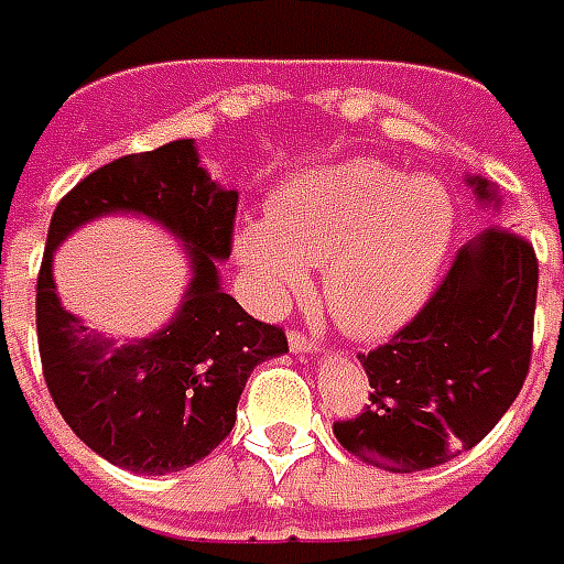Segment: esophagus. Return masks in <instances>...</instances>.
<instances>
[{"label":"esophagus","instance_id":"34e87169","mask_svg":"<svg viewBox=\"0 0 564 564\" xmlns=\"http://www.w3.org/2000/svg\"><path fill=\"white\" fill-rule=\"evenodd\" d=\"M289 346L291 352H318V343L313 337H306L303 330H291Z\"/></svg>","mask_w":564,"mask_h":564}]
</instances>
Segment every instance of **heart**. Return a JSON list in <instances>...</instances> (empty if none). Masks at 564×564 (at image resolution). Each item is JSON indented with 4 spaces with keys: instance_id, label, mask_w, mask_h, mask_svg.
I'll return each mask as SVG.
<instances>
[{
    "instance_id": "b5f03b06",
    "label": "heart",
    "mask_w": 564,
    "mask_h": 564,
    "mask_svg": "<svg viewBox=\"0 0 564 564\" xmlns=\"http://www.w3.org/2000/svg\"><path fill=\"white\" fill-rule=\"evenodd\" d=\"M455 234V206L429 175L346 161L289 178L237 254L267 306L297 297L322 263V297L349 337L377 339L416 313Z\"/></svg>"
}]
</instances>
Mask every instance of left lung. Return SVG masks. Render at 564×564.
<instances>
[{
    "mask_svg": "<svg viewBox=\"0 0 564 564\" xmlns=\"http://www.w3.org/2000/svg\"><path fill=\"white\" fill-rule=\"evenodd\" d=\"M467 182L480 199H495L486 178ZM534 301L529 239L505 225L470 239L413 322L358 355L373 391L358 416L334 422L343 449L413 474L477 446L529 377Z\"/></svg>",
    "mask_w": 564,
    "mask_h": 564,
    "instance_id": "left-lung-1",
    "label": "left lung"
}]
</instances>
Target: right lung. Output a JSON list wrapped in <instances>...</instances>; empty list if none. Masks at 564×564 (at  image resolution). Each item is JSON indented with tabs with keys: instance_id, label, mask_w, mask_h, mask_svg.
<instances>
[{
	"instance_id": "right-lung-1",
	"label": "right lung",
	"mask_w": 564,
	"mask_h": 564,
	"mask_svg": "<svg viewBox=\"0 0 564 564\" xmlns=\"http://www.w3.org/2000/svg\"><path fill=\"white\" fill-rule=\"evenodd\" d=\"M237 191L199 166L194 139L99 166L59 199L35 285L39 355L59 416L111 465L170 474L197 465L237 422L251 370L289 352L285 330L251 318L218 285L230 258ZM109 210H135L173 229L192 251L186 303L161 335L118 347L58 306L53 249L75 226Z\"/></svg>"
}]
</instances>
